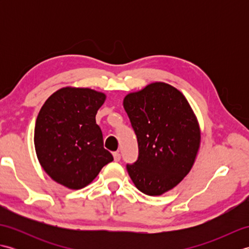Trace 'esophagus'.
<instances>
[{"mask_svg":"<svg viewBox=\"0 0 249 249\" xmlns=\"http://www.w3.org/2000/svg\"><path fill=\"white\" fill-rule=\"evenodd\" d=\"M113 158H114V161H120L121 160V154L119 152H114L113 153Z\"/></svg>","mask_w":249,"mask_h":249,"instance_id":"34e87169","label":"esophagus"}]
</instances>
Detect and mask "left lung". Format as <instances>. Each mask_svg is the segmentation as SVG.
<instances>
[{
  "mask_svg": "<svg viewBox=\"0 0 249 249\" xmlns=\"http://www.w3.org/2000/svg\"><path fill=\"white\" fill-rule=\"evenodd\" d=\"M123 106L139 147L138 160L126 166L131 181L147 196L169 192L192 170L197 157V116L184 95L165 82L127 94Z\"/></svg>",
  "mask_w": 249,
  "mask_h": 249,
  "instance_id": "obj_1",
  "label": "left lung"
}]
</instances>
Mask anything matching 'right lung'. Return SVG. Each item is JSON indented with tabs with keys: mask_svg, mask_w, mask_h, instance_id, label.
<instances>
[{
	"mask_svg": "<svg viewBox=\"0 0 249 249\" xmlns=\"http://www.w3.org/2000/svg\"><path fill=\"white\" fill-rule=\"evenodd\" d=\"M106 94L89 88L66 87L46 100L36 119L34 144L40 166L70 189L86 187L113 160L104 149L95 116Z\"/></svg>",
	"mask_w": 249,
	"mask_h": 249,
	"instance_id": "1",
	"label": "right lung"
}]
</instances>
